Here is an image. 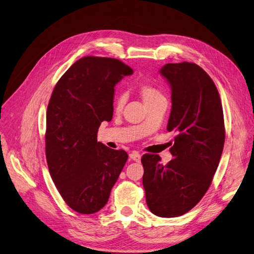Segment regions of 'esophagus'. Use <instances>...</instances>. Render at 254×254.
<instances>
[{
    "instance_id": "34e87169",
    "label": "esophagus",
    "mask_w": 254,
    "mask_h": 254,
    "mask_svg": "<svg viewBox=\"0 0 254 254\" xmlns=\"http://www.w3.org/2000/svg\"><path fill=\"white\" fill-rule=\"evenodd\" d=\"M129 157H130L132 160H134V162H140L141 159V155L139 154V152H135V151H132L130 154H129Z\"/></svg>"
}]
</instances>
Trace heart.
<instances>
[{
    "label": "heart",
    "mask_w": 254,
    "mask_h": 254,
    "mask_svg": "<svg viewBox=\"0 0 254 254\" xmlns=\"http://www.w3.org/2000/svg\"><path fill=\"white\" fill-rule=\"evenodd\" d=\"M137 91L139 96L141 97L142 100H143L144 104L151 103L153 101L157 100V99L160 98H164L163 94L158 90V88H156L155 86L150 84V83H142L138 86ZM125 102H126V96L124 94H116L114 96L113 99V107L115 109V111H122V109L125 106Z\"/></svg>",
    "instance_id": "b5f03b06"
}]
</instances>
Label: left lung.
Segmentation results:
<instances>
[{
	"mask_svg": "<svg viewBox=\"0 0 254 254\" xmlns=\"http://www.w3.org/2000/svg\"><path fill=\"white\" fill-rule=\"evenodd\" d=\"M160 73L171 86L172 108L167 130L177 135L167 165L156 154L141 158L148 209L162 218L189 212L206 194L225 141L219 91L207 72L193 63L167 64Z\"/></svg>",
	"mask_w": 254,
	"mask_h": 254,
	"instance_id": "left-lung-1",
	"label": "left lung"
}]
</instances>
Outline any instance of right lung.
Segmentation results:
<instances>
[{"mask_svg":"<svg viewBox=\"0 0 254 254\" xmlns=\"http://www.w3.org/2000/svg\"><path fill=\"white\" fill-rule=\"evenodd\" d=\"M133 70L119 59L86 56L56 84L46 113L45 153L59 194L74 211L102 209L128 154L97 141L103 121L113 116L114 86Z\"/></svg>","mask_w":254,"mask_h":254,"instance_id":"1","label":"right lung"}]
</instances>
